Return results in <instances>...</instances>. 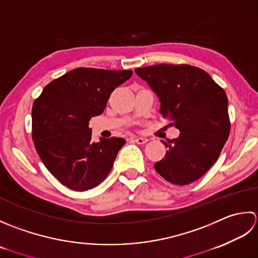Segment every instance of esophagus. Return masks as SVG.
<instances>
[{"label": "esophagus", "instance_id": "obj_1", "mask_svg": "<svg viewBox=\"0 0 258 258\" xmlns=\"http://www.w3.org/2000/svg\"><path fill=\"white\" fill-rule=\"evenodd\" d=\"M133 140L135 141V143L139 144V145H144L147 143V141H148V139L144 138V137H133Z\"/></svg>", "mask_w": 258, "mask_h": 258}]
</instances>
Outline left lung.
<instances>
[{"label": "left lung", "instance_id": "obj_1", "mask_svg": "<svg viewBox=\"0 0 258 258\" xmlns=\"http://www.w3.org/2000/svg\"><path fill=\"white\" fill-rule=\"evenodd\" d=\"M135 72L157 94L162 118L180 131L177 139L162 141L168 150L155 169L173 185L198 180L217 161L229 136L224 89L206 71L188 64H155Z\"/></svg>", "mask_w": 258, "mask_h": 258}]
</instances>
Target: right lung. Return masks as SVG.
Returning <instances> with one entry per match:
<instances>
[{"mask_svg": "<svg viewBox=\"0 0 258 258\" xmlns=\"http://www.w3.org/2000/svg\"><path fill=\"white\" fill-rule=\"evenodd\" d=\"M133 70L78 68L51 81L32 107V139L44 166L62 185L85 191L112 169L123 138L91 141L89 121L106 109L110 94Z\"/></svg>", "mask_w": 258, "mask_h": 258, "instance_id": "right-lung-1", "label": "right lung"}]
</instances>
